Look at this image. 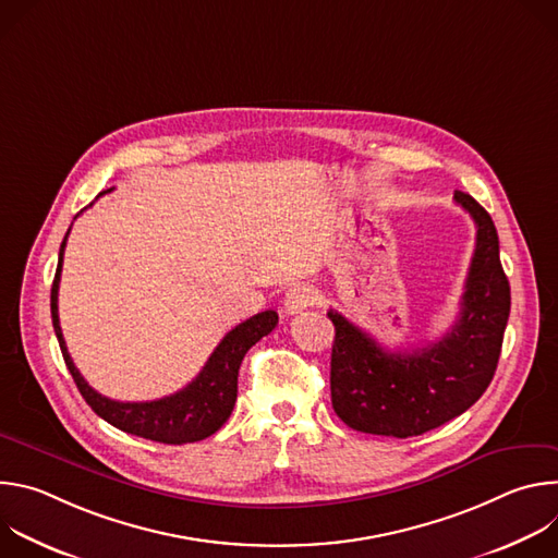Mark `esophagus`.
<instances>
[{"label":"esophagus","instance_id":"obj_1","mask_svg":"<svg viewBox=\"0 0 558 558\" xmlns=\"http://www.w3.org/2000/svg\"><path fill=\"white\" fill-rule=\"evenodd\" d=\"M317 302V291L308 284H293L287 289L284 298H282V311L293 315L304 311L306 306H313Z\"/></svg>","mask_w":558,"mask_h":558}]
</instances>
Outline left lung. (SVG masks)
Returning a JSON list of instances; mask_svg holds the SVG:
<instances>
[{
	"label": "left lung",
	"mask_w": 558,
	"mask_h": 558,
	"mask_svg": "<svg viewBox=\"0 0 558 558\" xmlns=\"http://www.w3.org/2000/svg\"><path fill=\"white\" fill-rule=\"evenodd\" d=\"M454 203L472 216L476 245L459 317L444 338L388 353L338 311L327 313L336 327L331 402L353 430L400 439L428 433L465 413L493 381L510 315V282L490 214L459 190Z\"/></svg>",
	"instance_id": "left-lung-1"
}]
</instances>
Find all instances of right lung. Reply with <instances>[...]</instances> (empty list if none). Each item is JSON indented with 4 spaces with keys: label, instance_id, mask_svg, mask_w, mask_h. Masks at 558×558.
I'll list each match as a JSON object with an SVG mask.
<instances>
[{
    "label": "right lung",
    "instance_id": "right-lung-1",
    "mask_svg": "<svg viewBox=\"0 0 558 558\" xmlns=\"http://www.w3.org/2000/svg\"><path fill=\"white\" fill-rule=\"evenodd\" d=\"M110 192V190H108ZM106 194V192H101ZM99 194V196H101ZM70 233V229H68ZM65 233V238H68ZM65 238L59 250V265L50 289V313H52V327L65 360V366L78 388L84 395L88 407L108 424L114 428L151 439L161 444H192L201 441L209 435H214L231 415L235 395H238V368L245 353L265 336H269L278 325L276 311H263L256 313L250 320L233 327L220 344L214 349L209 360L205 362L203 371L181 390L174 395L161 397L154 402H117L110 397L97 392L84 377L76 371L61 327H59V308H57V295H59V278H61V265H63V250Z\"/></svg>",
    "mask_w": 558,
    "mask_h": 558
}]
</instances>
